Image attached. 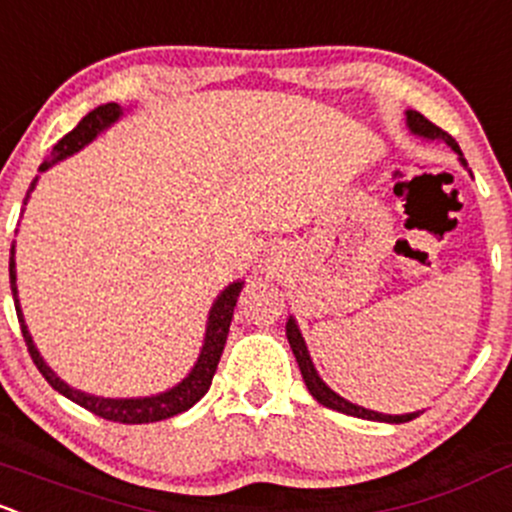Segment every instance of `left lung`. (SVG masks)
Instances as JSON below:
<instances>
[{"instance_id": "left-lung-1", "label": "left lung", "mask_w": 512, "mask_h": 512, "mask_svg": "<svg viewBox=\"0 0 512 512\" xmlns=\"http://www.w3.org/2000/svg\"><path fill=\"white\" fill-rule=\"evenodd\" d=\"M407 125H410L414 134H422V137H427V139H444V142L449 144L456 154H461L456 139L451 137L449 132H444V129L434 125V122H429L424 115H419V112L407 110ZM461 164L466 166V159H461ZM287 338H289V346H292V351H294V358H297V363H299L301 378H304L306 390L311 392V397H314L316 402H321V405L328 407V410L351 414V417H360V419H373V422H390V424L410 422V419L417 417V414H380V412L365 410V407H358V405H353V402L343 400L341 395H336V392H333L331 387H328L324 380L319 378V373H316L314 363H311L309 351H306V343H304V338H301L294 319L287 321Z\"/></svg>"}]
</instances>
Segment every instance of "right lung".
I'll return each mask as SVG.
<instances>
[{
  "label": "right lung",
  "mask_w": 512,
  "mask_h": 512,
  "mask_svg": "<svg viewBox=\"0 0 512 512\" xmlns=\"http://www.w3.org/2000/svg\"><path fill=\"white\" fill-rule=\"evenodd\" d=\"M122 115L120 105L117 102H107V105L95 107L93 112L83 117V120L75 125L66 137H61L53 147L51 157L43 159L41 171H46L48 166L56 164L58 159L71 157L73 152L83 149L90 139L98 137V132H102L105 127H110L117 117ZM36 184V181H34ZM34 184L29 186V191L34 188ZM29 201V193L24 198V206ZM9 284H12V294H14V306H16V319L21 324V333H24L26 348H29L31 360L39 368V373L46 378V383L53 387V390L61 392L63 397L73 400L75 405L85 407L88 412L98 414L102 419H110V422H120V424H149V422H161V419H169L174 414H181L186 410H191L198 400L208 392V387L213 383L215 368H218V360L223 355L225 341H228V331H230V321H233V309L238 304V297L242 292V284L245 282H235L215 299L211 316H208V328H206V341H203V351L198 363L193 365V370L188 373V378L184 383H179L176 387H171L169 392H161L157 397H142V400H107V397H95V395H85V392L73 390L63 383L61 378H56L51 368L43 363V358L36 351L34 341H31L29 331H26L24 316H21L19 309V299H16V272H14V245H12V255H9Z\"/></svg>",
  "instance_id": "right-lung-1"
}]
</instances>
